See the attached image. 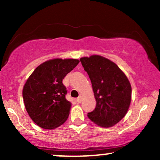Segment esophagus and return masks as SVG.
Returning <instances> with one entry per match:
<instances>
[{
  "label": "esophagus",
  "mask_w": 160,
  "mask_h": 160,
  "mask_svg": "<svg viewBox=\"0 0 160 160\" xmlns=\"http://www.w3.org/2000/svg\"><path fill=\"white\" fill-rule=\"evenodd\" d=\"M77 102H78V103H80V102H82V96H81V95H80V96H79L78 98H77Z\"/></svg>",
  "instance_id": "obj_1"
}]
</instances>
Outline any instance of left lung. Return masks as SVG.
Instances as JSON below:
<instances>
[{"label":"left lung","mask_w":160,"mask_h":160,"mask_svg":"<svg viewBox=\"0 0 160 160\" xmlns=\"http://www.w3.org/2000/svg\"><path fill=\"white\" fill-rule=\"evenodd\" d=\"M80 62L90 78L96 107L88 117L99 126L111 127L127 113L132 87L127 77L114 62L103 56L82 57Z\"/></svg>","instance_id":"8db88e82"}]
</instances>
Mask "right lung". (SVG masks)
<instances>
[{
  "label": "right lung",
  "instance_id": "right-lung-1",
  "mask_svg": "<svg viewBox=\"0 0 160 160\" xmlns=\"http://www.w3.org/2000/svg\"><path fill=\"white\" fill-rule=\"evenodd\" d=\"M78 59L54 58L36 68L24 85L22 96L29 117L40 127L53 129L67 120L71 103L65 98V77Z\"/></svg>",
  "mask_w": 160,
  "mask_h": 160
}]
</instances>
